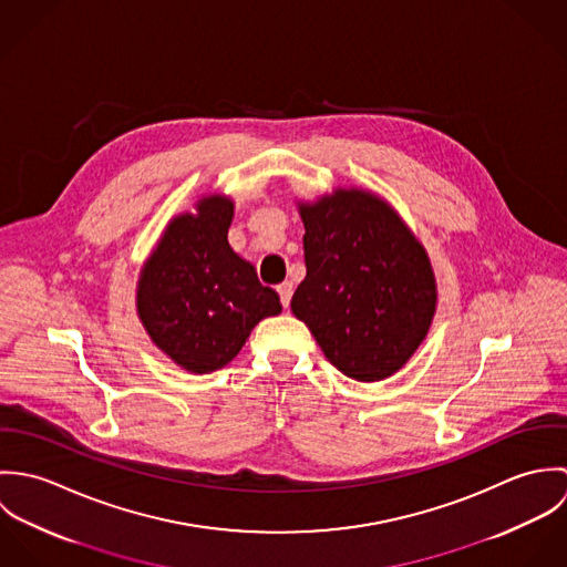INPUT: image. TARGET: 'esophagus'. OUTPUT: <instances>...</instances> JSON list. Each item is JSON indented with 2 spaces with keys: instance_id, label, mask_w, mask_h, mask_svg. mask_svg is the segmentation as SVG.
Returning a JSON list of instances; mask_svg holds the SVG:
<instances>
[{
  "instance_id": "obj_1",
  "label": "esophagus",
  "mask_w": 567,
  "mask_h": 567,
  "mask_svg": "<svg viewBox=\"0 0 567 567\" xmlns=\"http://www.w3.org/2000/svg\"><path fill=\"white\" fill-rule=\"evenodd\" d=\"M277 292H279V297H281V306L288 308V306H290V299H292V284H290V281L279 284V286H277Z\"/></svg>"
}]
</instances>
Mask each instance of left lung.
<instances>
[{
  "mask_svg": "<svg viewBox=\"0 0 567 567\" xmlns=\"http://www.w3.org/2000/svg\"><path fill=\"white\" fill-rule=\"evenodd\" d=\"M306 279L290 308L347 378L393 375L425 338L436 284L423 246L378 196L338 189L301 205Z\"/></svg>",
  "mask_w": 567,
  "mask_h": 567,
  "instance_id": "obj_1",
  "label": "left lung"
}]
</instances>
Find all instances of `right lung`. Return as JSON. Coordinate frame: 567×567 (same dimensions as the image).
<instances>
[{"instance_id": "add662e5", "label": "right lung", "mask_w": 567, "mask_h": 567, "mask_svg": "<svg viewBox=\"0 0 567 567\" xmlns=\"http://www.w3.org/2000/svg\"><path fill=\"white\" fill-rule=\"evenodd\" d=\"M234 203L203 198L198 214L174 218L137 288L140 319L176 364L209 373L229 364L250 329L281 312L279 295L229 246Z\"/></svg>"}]
</instances>
